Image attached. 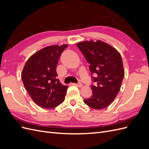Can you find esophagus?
<instances>
[{
    "label": "esophagus",
    "instance_id": "esophagus-1",
    "mask_svg": "<svg viewBox=\"0 0 149 149\" xmlns=\"http://www.w3.org/2000/svg\"><path fill=\"white\" fill-rule=\"evenodd\" d=\"M76 86H78V88H81L83 86V84L81 83H79L78 84H76Z\"/></svg>",
    "mask_w": 149,
    "mask_h": 149
}]
</instances>
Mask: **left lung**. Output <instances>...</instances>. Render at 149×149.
Wrapping results in <instances>:
<instances>
[{
	"label": "left lung",
	"instance_id": "obj_1",
	"mask_svg": "<svg viewBox=\"0 0 149 149\" xmlns=\"http://www.w3.org/2000/svg\"><path fill=\"white\" fill-rule=\"evenodd\" d=\"M89 64L91 74L96 77L92 80L91 97L84 102L94 109L100 110L109 106L120 91L124 76L123 60L119 52L110 45L101 40L84 41L77 43Z\"/></svg>",
	"mask_w": 149,
	"mask_h": 149
}]
</instances>
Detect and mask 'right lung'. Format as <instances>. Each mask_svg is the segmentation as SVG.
Returning a JSON list of instances; mask_svg holds the SVG:
<instances>
[{
  "label": "right lung",
  "mask_w": 149,
  "mask_h": 149,
  "mask_svg": "<svg viewBox=\"0 0 149 149\" xmlns=\"http://www.w3.org/2000/svg\"><path fill=\"white\" fill-rule=\"evenodd\" d=\"M68 47L51 45L31 55L24 67L21 77L31 100L45 109L57 107L65 101L68 87L56 79V66L61 53Z\"/></svg>",
  "instance_id": "1"
}]
</instances>
